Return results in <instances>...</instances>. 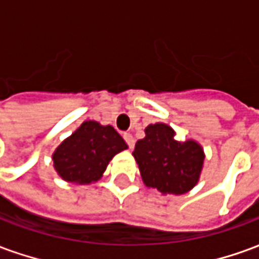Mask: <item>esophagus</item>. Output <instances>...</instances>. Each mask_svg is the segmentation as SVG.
<instances>
[{
    "label": "esophagus",
    "instance_id": "1",
    "mask_svg": "<svg viewBox=\"0 0 259 259\" xmlns=\"http://www.w3.org/2000/svg\"><path fill=\"white\" fill-rule=\"evenodd\" d=\"M123 139H124V141L127 143L129 148H133V147H135V139H133V136L130 135V133H124Z\"/></svg>",
    "mask_w": 259,
    "mask_h": 259
}]
</instances>
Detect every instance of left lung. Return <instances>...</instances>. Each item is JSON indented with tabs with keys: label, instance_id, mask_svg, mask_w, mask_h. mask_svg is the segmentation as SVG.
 Here are the masks:
<instances>
[{
	"label": "left lung",
	"instance_id": "8db88e82",
	"mask_svg": "<svg viewBox=\"0 0 259 259\" xmlns=\"http://www.w3.org/2000/svg\"><path fill=\"white\" fill-rule=\"evenodd\" d=\"M146 137L136 143L133 157L144 185L162 194H185L200 179L204 150L194 140H175L165 123L148 124Z\"/></svg>",
	"mask_w": 259,
	"mask_h": 259
}]
</instances>
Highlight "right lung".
Wrapping results in <instances>:
<instances>
[{
    "mask_svg": "<svg viewBox=\"0 0 259 259\" xmlns=\"http://www.w3.org/2000/svg\"><path fill=\"white\" fill-rule=\"evenodd\" d=\"M126 148L112 126L85 120L54 151V168L69 183L90 185L101 179L109 161Z\"/></svg>",
    "mask_w": 259,
    "mask_h": 259,
    "instance_id": "1",
    "label": "right lung"
}]
</instances>
